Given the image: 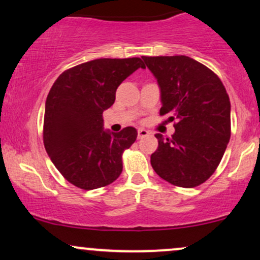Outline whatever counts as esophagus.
<instances>
[{
	"label": "esophagus",
	"instance_id": "esophagus-1",
	"mask_svg": "<svg viewBox=\"0 0 260 260\" xmlns=\"http://www.w3.org/2000/svg\"><path fill=\"white\" fill-rule=\"evenodd\" d=\"M149 133L145 129H139V131H137V139H143V137L148 136Z\"/></svg>",
	"mask_w": 260,
	"mask_h": 260
}]
</instances>
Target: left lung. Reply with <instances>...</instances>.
<instances>
[{"label": "left lung", "instance_id": "left-lung-1", "mask_svg": "<svg viewBox=\"0 0 260 260\" xmlns=\"http://www.w3.org/2000/svg\"><path fill=\"white\" fill-rule=\"evenodd\" d=\"M158 79L160 115L175 120V134L162 139L150 156L160 177L182 188L206 182L223 158L230 140V100L219 77L184 55L142 56Z\"/></svg>", "mask_w": 260, "mask_h": 260}]
</instances>
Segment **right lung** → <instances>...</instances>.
Wrapping results in <instances>:
<instances>
[{
    "label": "right lung",
    "mask_w": 260,
    "mask_h": 260,
    "mask_svg": "<svg viewBox=\"0 0 260 260\" xmlns=\"http://www.w3.org/2000/svg\"><path fill=\"white\" fill-rule=\"evenodd\" d=\"M140 57L96 59L63 71L47 96L43 143L66 181L91 190L106 187L123 171V153L136 141L135 127L104 131L105 110L114 104L120 83L137 69Z\"/></svg>",
    "instance_id": "obj_1"
}]
</instances>
